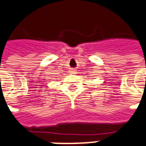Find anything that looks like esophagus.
Returning a JSON list of instances; mask_svg holds the SVG:
<instances>
[{"mask_svg":"<svg viewBox=\"0 0 146 146\" xmlns=\"http://www.w3.org/2000/svg\"><path fill=\"white\" fill-rule=\"evenodd\" d=\"M70 73H76V69H72V70H70Z\"/></svg>","mask_w":146,"mask_h":146,"instance_id":"34e87169","label":"esophagus"}]
</instances>
